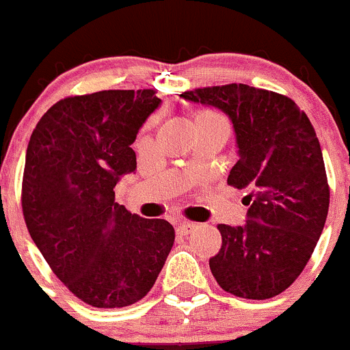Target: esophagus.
<instances>
[{"instance_id": "34e87169", "label": "esophagus", "mask_w": 350, "mask_h": 350, "mask_svg": "<svg viewBox=\"0 0 350 350\" xmlns=\"http://www.w3.org/2000/svg\"><path fill=\"white\" fill-rule=\"evenodd\" d=\"M196 228H197L196 223H190V221H180L178 226H176V233L189 234V233H192Z\"/></svg>"}]
</instances>
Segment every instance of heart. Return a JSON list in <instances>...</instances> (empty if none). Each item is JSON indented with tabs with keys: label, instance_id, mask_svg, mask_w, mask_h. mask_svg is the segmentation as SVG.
<instances>
[{
	"label": "heart",
	"instance_id": "heart-1",
	"mask_svg": "<svg viewBox=\"0 0 350 350\" xmlns=\"http://www.w3.org/2000/svg\"><path fill=\"white\" fill-rule=\"evenodd\" d=\"M202 113H214V112H211V110H204V112H200L199 116H202Z\"/></svg>",
	"mask_w": 350,
	"mask_h": 350
}]
</instances>
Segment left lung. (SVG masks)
Returning a JSON list of instances; mask_svg holds the SVG:
<instances>
[{"mask_svg":"<svg viewBox=\"0 0 350 350\" xmlns=\"http://www.w3.org/2000/svg\"><path fill=\"white\" fill-rule=\"evenodd\" d=\"M182 96L228 113L240 154L228 185L250 190L247 223L217 224L223 245L211 272L238 297L278 296L306 267L327 221L330 187L317 133L289 96L243 83Z\"/></svg>","mask_w":350,"mask_h":350,"instance_id":"left-lung-1","label":"left lung"}]
</instances>
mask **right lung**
<instances>
[{"mask_svg":"<svg viewBox=\"0 0 350 350\" xmlns=\"http://www.w3.org/2000/svg\"><path fill=\"white\" fill-rule=\"evenodd\" d=\"M157 90H103L54 103L25 157L22 211L49 267L83 303L124 308L153 288L175 241L165 219L116 202L120 175L136 170L131 144L160 105Z\"/></svg>","mask_w":350,"mask_h":350,"instance_id":"obj_1","label":"right lung"}]
</instances>
